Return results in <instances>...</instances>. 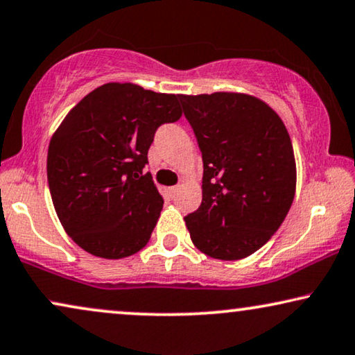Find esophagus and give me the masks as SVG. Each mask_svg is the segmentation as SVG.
I'll use <instances>...</instances> for the list:
<instances>
[{"label": "esophagus", "instance_id": "34e87169", "mask_svg": "<svg viewBox=\"0 0 355 355\" xmlns=\"http://www.w3.org/2000/svg\"><path fill=\"white\" fill-rule=\"evenodd\" d=\"M168 191H169V194H171V196H174V194H176V192L179 191V186H173V187H169V189H168Z\"/></svg>", "mask_w": 355, "mask_h": 355}]
</instances>
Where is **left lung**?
Returning a JSON list of instances; mask_svg holds the SVG:
<instances>
[{
  "label": "left lung",
  "instance_id": "8db88e82",
  "mask_svg": "<svg viewBox=\"0 0 355 355\" xmlns=\"http://www.w3.org/2000/svg\"><path fill=\"white\" fill-rule=\"evenodd\" d=\"M204 161L202 204L186 227L197 250L222 261L256 252L295 197L297 168L282 119L241 93L179 96Z\"/></svg>",
  "mask_w": 355,
  "mask_h": 355
}]
</instances>
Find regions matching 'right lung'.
Wrapping results in <instances>:
<instances>
[{"instance_id": "obj_1", "label": "right lung", "mask_w": 355, "mask_h": 355, "mask_svg": "<svg viewBox=\"0 0 355 355\" xmlns=\"http://www.w3.org/2000/svg\"><path fill=\"white\" fill-rule=\"evenodd\" d=\"M179 96L107 83L85 96L49 145L50 196L73 241L89 254L122 259L151 236L163 197L148 150L161 123L181 119Z\"/></svg>"}]
</instances>
